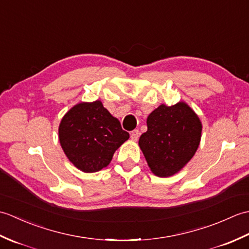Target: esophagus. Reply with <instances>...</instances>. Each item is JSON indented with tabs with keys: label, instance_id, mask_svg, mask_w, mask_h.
Listing matches in <instances>:
<instances>
[{
	"label": "esophagus",
	"instance_id": "34e87169",
	"mask_svg": "<svg viewBox=\"0 0 249 249\" xmlns=\"http://www.w3.org/2000/svg\"><path fill=\"white\" fill-rule=\"evenodd\" d=\"M139 136H140V131L138 129H135L130 133V138H131V140H134V141L138 140Z\"/></svg>",
	"mask_w": 249,
	"mask_h": 249
}]
</instances>
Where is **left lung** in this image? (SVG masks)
<instances>
[{"instance_id": "8db88e82", "label": "left lung", "mask_w": 249, "mask_h": 249, "mask_svg": "<svg viewBox=\"0 0 249 249\" xmlns=\"http://www.w3.org/2000/svg\"><path fill=\"white\" fill-rule=\"evenodd\" d=\"M146 125L139 146L151 171L160 178L181 171L200 144L202 124L197 113L184 102L161 104L147 116Z\"/></svg>"}]
</instances>
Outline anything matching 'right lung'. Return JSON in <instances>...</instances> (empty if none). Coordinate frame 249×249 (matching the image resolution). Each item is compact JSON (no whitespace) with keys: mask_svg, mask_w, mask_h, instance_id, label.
I'll return each mask as SVG.
<instances>
[{"mask_svg":"<svg viewBox=\"0 0 249 249\" xmlns=\"http://www.w3.org/2000/svg\"><path fill=\"white\" fill-rule=\"evenodd\" d=\"M120 121L100 100L81 102L67 111L59 126L63 151L73 166L86 173L107 167L114 152L128 140Z\"/></svg>","mask_w":249,"mask_h":249,"instance_id":"right-lung-1","label":"right lung"}]
</instances>
